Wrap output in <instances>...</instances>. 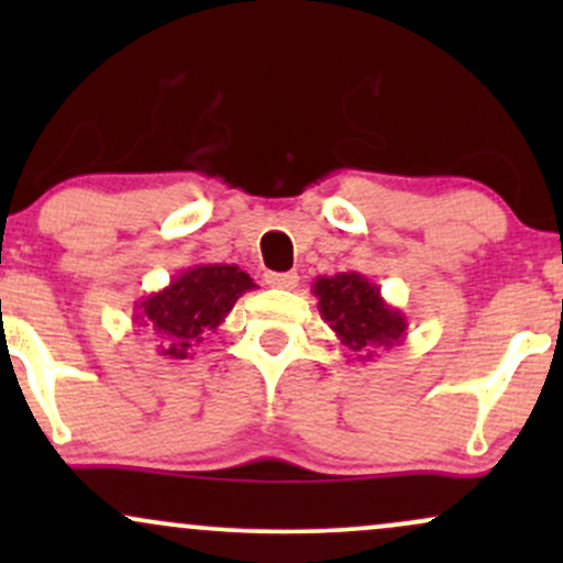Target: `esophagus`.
<instances>
[{"label": "esophagus", "instance_id": "1", "mask_svg": "<svg viewBox=\"0 0 563 563\" xmlns=\"http://www.w3.org/2000/svg\"><path fill=\"white\" fill-rule=\"evenodd\" d=\"M269 288H280V290H294L299 286V275L296 273H267L264 275Z\"/></svg>", "mask_w": 563, "mask_h": 563}]
</instances>
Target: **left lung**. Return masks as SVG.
I'll return each mask as SVG.
<instances>
[{
  "mask_svg": "<svg viewBox=\"0 0 563 563\" xmlns=\"http://www.w3.org/2000/svg\"><path fill=\"white\" fill-rule=\"evenodd\" d=\"M312 294L318 296L320 318L360 363L376 357V349H391L405 341L407 318L402 309L386 303L380 288L365 275H320L312 283Z\"/></svg>",
  "mask_w": 563,
  "mask_h": 563,
  "instance_id": "8db88e82",
  "label": "left lung"
}]
</instances>
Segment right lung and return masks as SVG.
Segmentation results:
<instances>
[{
	"label": "right lung",
	"instance_id": "add662e5",
	"mask_svg": "<svg viewBox=\"0 0 563 563\" xmlns=\"http://www.w3.org/2000/svg\"><path fill=\"white\" fill-rule=\"evenodd\" d=\"M256 283L238 264H192L166 288L134 303V325L156 335L158 357L183 363L217 333L230 309Z\"/></svg>",
	"mask_w": 563,
	"mask_h": 563
}]
</instances>
